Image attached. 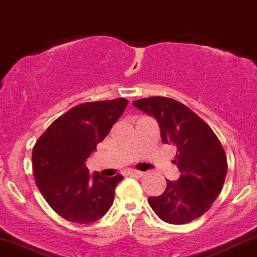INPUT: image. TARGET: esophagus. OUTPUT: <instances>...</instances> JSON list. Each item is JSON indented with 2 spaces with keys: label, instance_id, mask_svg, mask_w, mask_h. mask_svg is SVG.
Wrapping results in <instances>:
<instances>
[{
  "label": "esophagus",
  "instance_id": "34e87169",
  "mask_svg": "<svg viewBox=\"0 0 257 257\" xmlns=\"http://www.w3.org/2000/svg\"><path fill=\"white\" fill-rule=\"evenodd\" d=\"M128 175L129 176H137V177H142V176H144V172L138 171V170H129Z\"/></svg>",
  "mask_w": 257,
  "mask_h": 257
}]
</instances>
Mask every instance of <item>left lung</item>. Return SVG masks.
<instances>
[{
    "instance_id": "8db88e82",
    "label": "left lung",
    "mask_w": 257,
    "mask_h": 257,
    "mask_svg": "<svg viewBox=\"0 0 257 257\" xmlns=\"http://www.w3.org/2000/svg\"><path fill=\"white\" fill-rule=\"evenodd\" d=\"M133 104L158 120L164 144L177 148L174 163L181 171L179 179H166L164 193L148 197V203L169 224H187L200 218L211 208L226 177V154L217 135L194 111L175 99L150 97Z\"/></svg>"
}]
</instances>
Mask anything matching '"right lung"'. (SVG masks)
Masks as SVG:
<instances>
[{
    "mask_svg": "<svg viewBox=\"0 0 257 257\" xmlns=\"http://www.w3.org/2000/svg\"><path fill=\"white\" fill-rule=\"evenodd\" d=\"M128 100L89 101L58 117L32 151L36 184L49 206L67 220L91 224L103 218L123 177L88 174L85 163L124 111Z\"/></svg>",
    "mask_w": 257,
    "mask_h": 257,
    "instance_id": "add662e5",
    "label": "right lung"
}]
</instances>
